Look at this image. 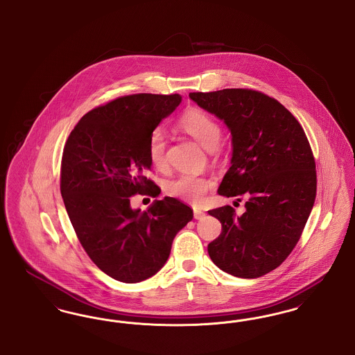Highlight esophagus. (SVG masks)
I'll return each mask as SVG.
<instances>
[{
  "label": "esophagus",
  "instance_id": "obj_1",
  "mask_svg": "<svg viewBox=\"0 0 355 355\" xmlns=\"http://www.w3.org/2000/svg\"><path fill=\"white\" fill-rule=\"evenodd\" d=\"M193 216H194V218L196 220H202L203 217L206 216V213L201 210L200 207H194V210H193Z\"/></svg>",
  "mask_w": 355,
  "mask_h": 355
}]
</instances>
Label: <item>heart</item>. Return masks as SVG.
I'll return each instance as SVG.
<instances>
[{
  "mask_svg": "<svg viewBox=\"0 0 355 355\" xmlns=\"http://www.w3.org/2000/svg\"><path fill=\"white\" fill-rule=\"evenodd\" d=\"M178 128L186 135L194 138L209 152L218 155L222 152L220 144V122L200 107L187 109L178 119ZM148 155L153 168L159 171L168 168L166 159V137L161 130H154L148 145ZM213 187V181L205 175L182 173L166 182V194L185 202L200 203Z\"/></svg>",
  "mask_w": 355,
  "mask_h": 355,
  "instance_id": "1",
  "label": "heart"
}]
</instances>
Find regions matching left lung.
<instances>
[{
	"label": "left lung",
	"instance_id": "1",
	"mask_svg": "<svg viewBox=\"0 0 355 355\" xmlns=\"http://www.w3.org/2000/svg\"><path fill=\"white\" fill-rule=\"evenodd\" d=\"M189 97L225 121L233 135L232 166L218 193L245 198L209 210L222 232L207 245L211 261L239 278L277 269L302 236L317 194V170L304 128L286 107L253 89L196 92Z\"/></svg>",
	"mask_w": 355,
	"mask_h": 355
}]
</instances>
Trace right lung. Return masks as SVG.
<instances>
[{"label": "right lung", "instance_id": "1", "mask_svg": "<svg viewBox=\"0 0 355 355\" xmlns=\"http://www.w3.org/2000/svg\"><path fill=\"white\" fill-rule=\"evenodd\" d=\"M180 102V94L117 97L87 112L64 148L60 189L76 236L97 268L125 284L159 270L193 218V209L171 197L142 213L130 205L137 194L161 191L148 177L149 138Z\"/></svg>", "mask_w": 355, "mask_h": 355}]
</instances>
